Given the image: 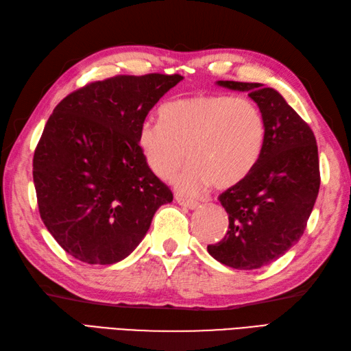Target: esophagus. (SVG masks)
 Segmentation results:
<instances>
[{
	"label": "esophagus",
	"instance_id": "obj_1",
	"mask_svg": "<svg viewBox=\"0 0 351 351\" xmlns=\"http://www.w3.org/2000/svg\"><path fill=\"white\" fill-rule=\"evenodd\" d=\"M176 201H177L178 204H180V205H183V207H186V208H191V210H193V208L198 207V202L193 201V199H191V198H186V196H183V195H178V193H176Z\"/></svg>",
	"mask_w": 351,
	"mask_h": 351
}]
</instances>
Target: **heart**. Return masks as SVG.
<instances>
[{
  "mask_svg": "<svg viewBox=\"0 0 351 351\" xmlns=\"http://www.w3.org/2000/svg\"><path fill=\"white\" fill-rule=\"evenodd\" d=\"M159 123L144 122L136 143L150 171L168 180L191 164L174 184L195 193L208 184L219 191L245 180L261 158L267 125L259 106L249 98L201 93L165 102Z\"/></svg>",
  "mask_w": 351,
  "mask_h": 351,
  "instance_id": "b5f03b06",
  "label": "heart"
}]
</instances>
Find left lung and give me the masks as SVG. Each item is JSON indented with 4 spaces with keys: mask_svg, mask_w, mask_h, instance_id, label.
<instances>
[{
    "mask_svg": "<svg viewBox=\"0 0 351 351\" xmlns=\"http://www.w3.org/2000/svg\"><path fill=\"white\" fill-rule=\"evenodd\" d=\"M217 84L249 92L267 134L252 173L219 196L229 229L207 250L226 267L258 269L281 258L304 234L320 187L317 144L311 128L276 89L229 80Z\"/></svg>",
    "mask_w": 351,
    "mask_h": 351,
    "instance_id": "1",
    "label": "left lung"
}]
</instances>
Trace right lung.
Returning a JSON list of instances; mask_svg holds the SVG:
<instances>
[{"label":"right lung","mask_w":351,"mask_h":351,"mask_svg":"<svg viewBox=\"0 0 351 351\" xmlns=\"http://www.w3.org/2000/svg\"><path fill=\"white\" fill-rule=\"evenodd\" d=\"M180 74L116 75L65 97L32 160L43 223L73 258L111 265L130 256L173 192L136 143L140 126Z\"/></svg>","instance_id":"obj_1"}]
</instances>
